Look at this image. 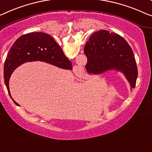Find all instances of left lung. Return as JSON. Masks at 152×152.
Here are the masks:
<instances>
[{
	"label": "left lung",
	"instance_id": "left-lung-1",
	"mask_svg": "<svg viewBox=\"0 0 152 152\" xmlns=\"http://www.w3.org/2000/svg\"><path fill=\"white\" fill-rule=\"evenodd\" d=\"M87 57L86 69L90 75H104L110 71L120 72L135 87L138 76L137 63L128 42L117 33L105 30L94 32L84 48Z\"/></svg>",
	"mask_w": 152,
	"mask_h": 152
}]
</instances>
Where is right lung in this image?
Returning a JSON list of instances; mask_svg holds the SVG:
<instances>
[{"mask_svg": "<svg viewBox=\"0 0 152 152\" xmlns=\"http://www.w3.org/2000/svg\"><path fill=\"white\" fill-rule=\"evenodd\" d=\"M43 61L59 68L72 69V63L65 56L63 50L50 35L41 32L24 34L15 41L9 51L4 65V83L11 96L10 79L13 71L27 62Z\"/></svg>", "mask_w": 152, "mask_h": 152, "instance_id": "obj_1", "label": "right lung"}]
</instances>
